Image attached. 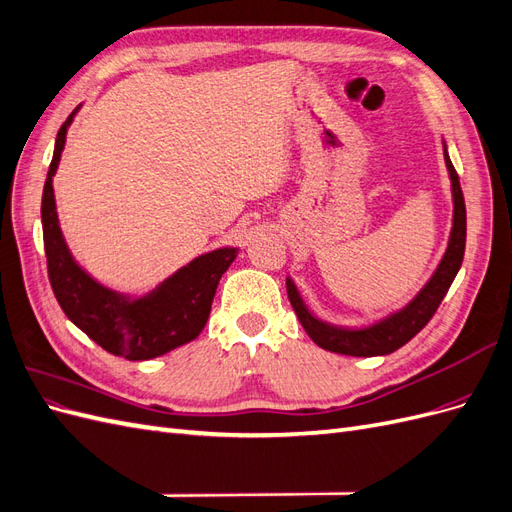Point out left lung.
<instances>
[{
  "instance_id": "left-lung-1",
  "label": "left lung",
  "mask_w": 512,
  "mask_h": 512,
  "mask_svg": "<svg viewBox=\"0 0 512 512\" xmlns=\"http://www.w3.org/2000/svg\"><path fill=\"white\" fill-rule=\"evenodd\" d=\"M444 160L448 175H451L453 183V200H455V218H453V230H451V241H448L446 254L440 262V267L433 273L427 286L416 294L414 301L408 303L399 312L386 316L369 327L363 329H344V327H333V324L322 322L307 312L303 305L297 288L290 280H286V290L290 305L297 312L303 329L307 335L314 339V342L337 354H348V356H378V354H391L397 348L408 344L410 339L421 331L425 324L438 312L442 299L446 297L448 288H451L455 275L463 262V252H466V203H463V192L459 185L457 170L448 158L444 149Z\"/></svg>"
}]
</instances>
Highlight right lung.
<instances>
[{
  "instance_id": "1",
  "label": "right lung",
  "mask_w": 512,
  "mask_h": 512,
  "mask_svg": "<svg viewBox=\"0 0 512 512\" xmlns=\"http://www.w3.org/2000/svg\"><path fill=\"white\" fill-rule=\"evenodd\" d=\"M74 113L57 132L42 192V237L49 282L64 314L100 348L128 361L156 359L192 342L205 329L220 277L235 260L237 250L222 247L198 256L141 299H126L91 280L76 265L61 237L53 196V175Z\"/></svg>"
}]
</instances>
